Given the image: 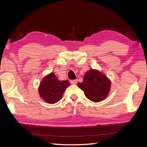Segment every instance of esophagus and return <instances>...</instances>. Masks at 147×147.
I'll return each instance as SVG.
<instances>
[{
  "label": "esophagus",
  "instance_id": "1",
  "mask_svg": "<svg viewBox=\"0 0 147 147\" xmlns=\"http://www.w3.org/2000/svg\"><path fill=\"white\" fill-rule=\"evenodd\" d=\"M77 82H78L77 80H70V83L71 84H76Z\"/></svg>",
  "mask_w": 147,
  "mask_h": 147
}]
</instances>
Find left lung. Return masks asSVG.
<instances>
[{
  "instance_id": "8db88e82",
  "label": "left lung",
  "mask_w": 147,
  "mask_h": 147,
  "mask_svg": "<svg viewBox=\"0 0 147 147\" xmlns=\"http://www.w3.org/2000/svg\"><path fill=\"white\" fill-rule=\"evenodd\" d=\"M77 85L84 91L85 96L89 100L98 102L108 94L111 82L103 74L91 69L85 74L82 82H78Z\"/></svg>"
}]
</instances>
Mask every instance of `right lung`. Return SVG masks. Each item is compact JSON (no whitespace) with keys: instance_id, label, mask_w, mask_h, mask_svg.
<instances>
[{"instance_id":"right-lung-1","label":"right lung","mask_w":147,"mask_h":147,"mask_svg":"<svg viewBox=\"0 0 147 147\" xmlns=\"http://www.w3.org/2000/svg\"><path fill=\"white\" fill-rule=\"evenodd\" d=\"M69 85V81H59L54 73H52L41 81L39 88V95L49 104L58 102L61 99L63 92Z\"/></svg>"}]
</instances>
